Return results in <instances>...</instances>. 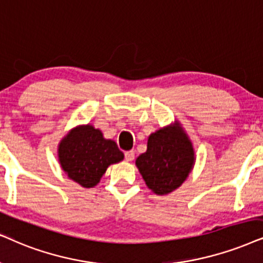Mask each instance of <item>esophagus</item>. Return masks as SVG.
Listing matches in <instances>:
<instances>
[{
	"instance_id": "esophagus-1",
	"label": "esophagus",
	"mask_w": 263,
	"mask_h": 263,
	"mask_svg": "<svg viewBox=\"0 0 263 263\" xmlns=\"http://www.w3.org/2000/svg\"><path fill=\"white\" fill-rule=\"evenodd\" d=\"M125 159L127 161H134V159H135V151L125 152Z\"/></svg>"
}]
</instances>
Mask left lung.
Listing matches in <instances>:
<instances>
[{
  "label": "left lung",
  "instance_id": "8db88e82",
  "mask_svg": "<svg viewBox=\"0 0 263 263\" xmlns=\"http://www.w3.org/2000/svg\"><path fill=\"white\" fill-rule=\"evenodd\" d=\"M194 164L193 143L177 120L151 134L147 152L136 159L139 174L156 195H167L181 187Z\"/></svg>",
  "mask_w": 263,
  "mask_h": 263
}]
</instances>
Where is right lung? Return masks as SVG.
<instances>
[{"label":"right lung","mask_w":263,"mask_h":263,"mask_svg":"<svg viewBox=\"0 0 263 263\" xmlns=\"http://www.w3.org/2000/svg\"><path fill=\"white\" fill-rule=\"evenodd\" d=\"M124 160V153L91 124L71 128L58 144V161L65 175L84 188L96 187L107 168Z\"/></svg>","instance_id":"1"}]
</instances>
